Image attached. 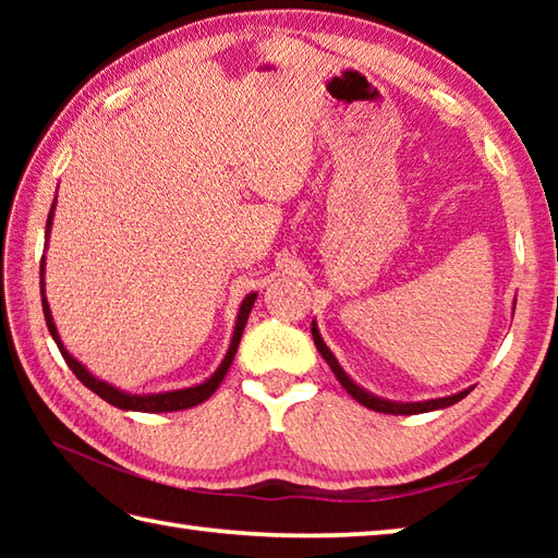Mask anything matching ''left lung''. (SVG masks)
I'll return each mask as SVG.
<instances>
[{"instance_id":"1","label":"left lung","mask_w":558,"mask_h":558,"mask_svg":"<svg viewBox=\"0 0 558 558\" xmlns=\"http://www.w3.org/2000/svg\"><path fill=\"white\" fill-rule=\"evenodd\" d=\"M313 339H315V347L319 349V354H323V356H325V362L329 364V369L335 372L337 381L344 386L347 393L352 396L354 401H359V403L366 405V409H372V411H379V413H391V415H413V413H426V411L446 409V405L458 403L460 399H465V396L470 393V389H465V391H460V393L446 396V399H430V401H418V403H393V401H384V399H379V396H372L369 391H364L362 386H356L352 379H349V376L344 374L342 366L337 364L335 354L329 352L327 344L323 342V337H319V332H317V325H315V323H313Z\"/></svg>"}]
</instances>
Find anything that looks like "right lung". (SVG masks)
<instances>
[{"mask_svg":"<svg viewBox=\"0 0 558 558\" xmlns=\"http://www.w3.org/2000/svg\"><path fill=\"white\" fill-rule=\"evenodd\" d=\"M56 206V202H53ZM53 206L49 211V221H46V241H49V231H51V219H53ZM253 302H256V292H251L248 298L241 302V310H239V319H235V329H233V339H231V347H229V354L223 356V362L211 379H206L199 386H192V389H182V391H165V393H149V396H132L125 391H118L116 386H110L106 381H100L93 376L86 366L75 362V359L65 352V347L61 344V337L56 332V325H53V317H51V310H49V302L44 298V258H41V305H44V317H46V327H49V332L53 337V342L59 344L61 354L65 359V364L71 366V372L75 374V379H78L83 386H88L93 393H98L102 401H108L112 405H118V409H125V411H143V413H169V411H184V409H192L196 403H204L209 396L219 389V384L223 381L226 372H229V366L235 356V349H239L241 342V335H243V327L248 323V315H251V307Z\"/></svg>","mask_w":558,"mask_h":558,"instance_id":"1","label":"right lung"}]
</instances>
